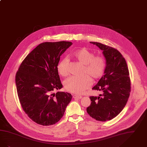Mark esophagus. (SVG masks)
Returning a JSON list of instances; mask_svg holds the SVG:
<instances>
[{
    "label": "esophagus",
    "instance_id": "1",
    "mask_svg": "<svg viewBox=\"0 0 147 147\" xmlns=\"http://www.w3.org/2000/svg\"><path fill=\"white\" fill-rule=\"evenodd\" d=\"M73 97L74 99H80V98H82V97L81 96H78V95H76V94H74L73 96Z\"/></svg>",
    "mask_w": 147,
    "mask_h": 147
}]
</instances>
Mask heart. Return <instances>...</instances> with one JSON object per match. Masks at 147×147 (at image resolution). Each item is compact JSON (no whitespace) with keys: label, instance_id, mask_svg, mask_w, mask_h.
Instances as JSON below:
<instances>
[{"label":"heart","instance_id":"heart-1","mask_svg":"<svg viewBox=\"0 0 147 147\" xmlns=\"http://www.w3.org/2000/svg\"><path fill=\"white\" fill-rule=\"evenodd\" d=\"M93 51L86 47H82L73 53V56L81 65H84L82 76H71L65 80V90L75 94H82L91 86L92 79L98 80L103 76L106 69V60L102 56H96ZM69 59H61L57 65L59 74L65 76L68 74Z\"/></svg>","mask_w":147,"mask_h":147}]
</instances>
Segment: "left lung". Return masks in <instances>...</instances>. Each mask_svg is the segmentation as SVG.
<instances>
[{"mask_svg":"<svg viewBox=\"0 0 147 147\" xmlns=\"http://www.w3.org/2000/svg\"><path fill=\"white\" fill-rule=\"evenodd\" d=\"M102 50L106 60L104 76L92 88L102 91L98 97L91 96L86 109L90 117L100 121L111 120L123 111L131 91L129 71L125 59L117 50L97 42H90Z\"/></svg>","mask_w":147,"mask_h":147,"instance_id":"obj_1","label":"left lung"}]
</instances>
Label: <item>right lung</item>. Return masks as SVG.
<instances>
[{"instance_id":"right-lung-1","label":"right lung","mask_w":147,"mask_h":147,"mask_svg":"<svg viewBox=\"0 0 147 147\" xmlns=\"http://www.w3.org/2000/svg\"><path fill=\"white\" fill-rule=\"evenodd\" d=\"M71 45L65 41L40 44L26 56L16 73L21 105L38 124L50 126L57 123L71 100L69 93H53L62 88L57 69L60 56Z\"/></svg>"}]
</instances>
